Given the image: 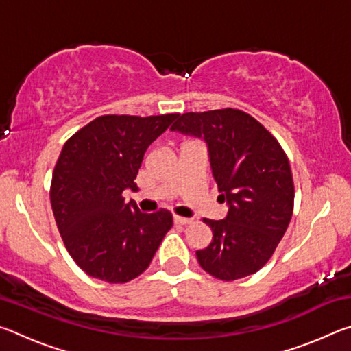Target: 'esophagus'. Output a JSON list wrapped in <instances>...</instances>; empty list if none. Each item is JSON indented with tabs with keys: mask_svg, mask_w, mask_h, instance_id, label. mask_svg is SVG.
<instances>
[{
	"mask_svg": "<svg viewBox=\"0 0 351 351\" xmlns=\"http://www.w3.org/2000/svg\"><path fill=\"white\" fill-rule=\"evenodd\" d=\"M173 221H175V224H190V223H192V218H184V217L175 215Z\"/></svg>",
	"mask_w": 351,
	"mask_h": 351,
	"instance_id": "34e87169",
	"label": "esophagus"
}]
</instances>
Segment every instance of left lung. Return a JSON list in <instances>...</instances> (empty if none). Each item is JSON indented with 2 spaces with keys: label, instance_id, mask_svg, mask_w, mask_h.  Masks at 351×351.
<instances>
[{
  "label": "left lung",
  "instance_id": "left-lung-1",
  "mask_svg": "<svg viewBox=\"0 0 351 351\" xmlns=\"http://www.w3.org/2000/svg\"><path fill=\"white\" fill-rule=\"evenodd\" d=\"M173 132L206 141L224 219L203 221L212 241L197 251L201 268L224 282L255 274L274 254L294 209L289 161L278 141L247 112L235 108L186 112Z\"/></svg>",
  "mask_w": 351,
  "mask_h": 351
}]
</instances>
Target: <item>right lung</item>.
<instances>
[{"label":"right lung","instance_id":"right-lung-1","mask_svg":"<svg viewBox=\"0 0 351 351\" xmlns=\"http://www.w3.org/2000/svg\"><path fill=\"white\" fill-rule=\"evenodd\" d=\"M178 117L100 116L63 145L51 206L64 246L88 276L108 283L133 280L170 230V212L142 213L122 192L136 187L148 145Z\"/></svg>","mask_w":351,"mask_h":351}]
</instances>
